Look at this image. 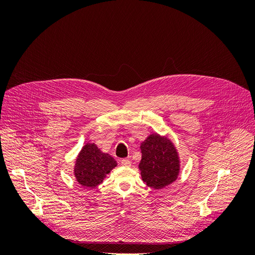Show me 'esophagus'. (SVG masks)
Instances as JSON below:
<instances>
[{
	"instance_id": "1",
	"label": "esophagus",
	"mask_w": 255,
	"mask_h": 255,
	"mask_svg": "<svg viewBox=\"0 0 255 255\" xmlns=\"http://www.w3.org/2000/svg\"><path fill=\"white\" fill-rule=\"evenodd\" d=\"M121 165L122 166H125V167H128V166H130V160L129 159H127V158H123V159H121Z\"/></svg>"
}]
</instances>
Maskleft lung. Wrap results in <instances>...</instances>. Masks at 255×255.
Segmentation results:
<instances>
[{"label": "left lung", "instance_id": "1", "mask_svg": "<svg viewBox=\"0 0 255 255\" xmlns=\"http://www.w3.org/2000/svg\"><path fill=\"white\" fill-rule=\"evenodd\" d=\"M139 168L142 181L153 189L173 183L180 173V157L173 142L166 136L151 134L140 144Z\"/></svg>", "mask_w": 255, "mask_h": 255}]
</instances>
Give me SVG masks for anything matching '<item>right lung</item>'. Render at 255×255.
I'll return each instance as SVG.
<instances>
[{"label": "right lung", "instance_id": "obj_1", "mask_svg": "<svg viewBox=\"0 0 255 255\" xmlns=\"http://www.w3.org/2000/svg\"><path fill=\"white\" fill-rule=\"evenodd\" d=\"M116 166L117 161L110 154L103 153L95 143L87 142L75 160L74 176L83 187L95 188Z\"/></svg>", "mask_w": 255, "mask_h": 255}]
</instances>
